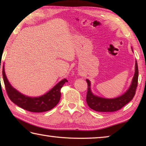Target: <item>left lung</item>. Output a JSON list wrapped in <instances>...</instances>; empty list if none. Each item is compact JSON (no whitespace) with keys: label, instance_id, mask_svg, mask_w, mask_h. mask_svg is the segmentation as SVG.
Wrapping results in <instances>:
<instances>
[{"label":"left lung","instance_id":"8db88e82","mask_svg":"<svg viewBox=\"0 0 146 146\" xmlns=\"http://www.w3.org/2000/svg\"><path fill=\"white\" fill-rule=\"evenodd\" d=\"M138 68L137 61L135 62V72L129 89L121 96L114 98H104L93 95L91 90V82L86 80L87 83V93L86 102L89 107L93 110L100 112H112L117 111L125 106L133 99L135 95L138 86Z\"/></svg>","mask_w":146,"mask_h":146}]
</instances>
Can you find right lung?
I'll return each instance as SVG.
<instances>
[{"mask_svg": "<svg viewBox=\"0 0 146 146\" xmlns=\"http://www.w3.org/2000/svg\"><path fill=\"white\" fill-rule=\"evenodd\" d=\"M3 76L6 93L10 99L20 108L31 112H44L53 108L60 100V89L68 82L66 79L62 80L45 95L38 97H30L19 93L11 86L6 78L4 66Z\"/></svg>", "mask_w": 146, "mask_h": 146, "instance_id": "1", "label": "right lung"}]
</instances>
